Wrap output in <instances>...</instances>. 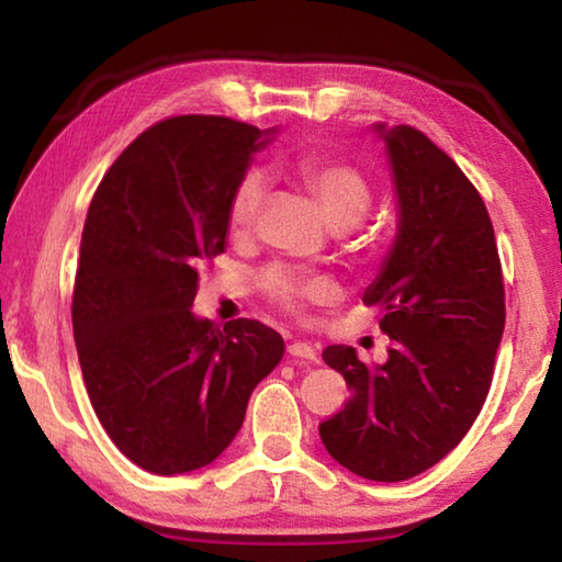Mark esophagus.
<instances>
[{"mask_svg": "<svg viewBox=\"0 0 562 562\" xmlns=\"http://www.w3.org/2000/svg\"><path fill=\"white\" fill-rule=\"evenodd\" d=\"M290 357H297V359H307V361H317V349L310 345V341H290L288 345Z\"/></svg>", "mask_w": 562, "mask_h": 562, "instance_id": "34e87169", "label": "esophagus"}]
</instances>
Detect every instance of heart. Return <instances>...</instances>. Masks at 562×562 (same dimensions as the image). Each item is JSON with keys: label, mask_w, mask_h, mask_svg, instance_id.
<instances>
[{"label": "heart", "mask_w": 562, "mask_h": 562, "mask_svg": "<svg viewBox=\"0 0 562 562\" xmlns=\"http://www.w3.org/2000/svg\"><path fill=\"white\" fill-rule=\"evenodd\" d=\"M294 176L302 188L315 198L325 221L335 231H349L372 205V186L361 170L319 156H304L294 164ZM268 195V180L258 168L247 170L233 188L227 203V223L235 235L250 233ZM262 290L288 312H300L304 302H319L331 294V282L319 274L292 268H272L262 274Z\"/></svg>", "instance_id": "obj_1"}]
</instances>
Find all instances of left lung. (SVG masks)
<instances>
[{"label":"left lung","instance_id":"obj_1","mask_svg":"<svg viewBox=\"0 0 562 562\" xmlns=\"http://www.w3.org/2000/svg\"><path fill=\"white\" fill-rule=\"evenodd\" d=\"M396 195V237L364 290L392 339L384 364L355 347L322 359L351 396L319 424L331 459L369 481L396 483L453 451L486 402L506 327L496 237L486 205L463 170L412 126L374 123Z\"/></svg>","mask_w":562,"mask_h":562}]
</instances>
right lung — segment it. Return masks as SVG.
I'll return each instance as SVG.
<instances>
[{"instance_id": "1", "label": "right lung", "mask_w": 562, "mask_h": 562, "mask_svg": "<svg viewBox=\"0 0 562 562\" xmlns=\"http://www.w3.org/2000/svg\"><path fill=\"white\" fill-rule=\"evenodd\" d=\"M278 128L176 116L133 140L89 205L74 339L93 412L123 456L158 475L198 471L240 431L284 341L255 319L193 315L198 270L227 247V203Z\"/></svg>"}]
</instances>
